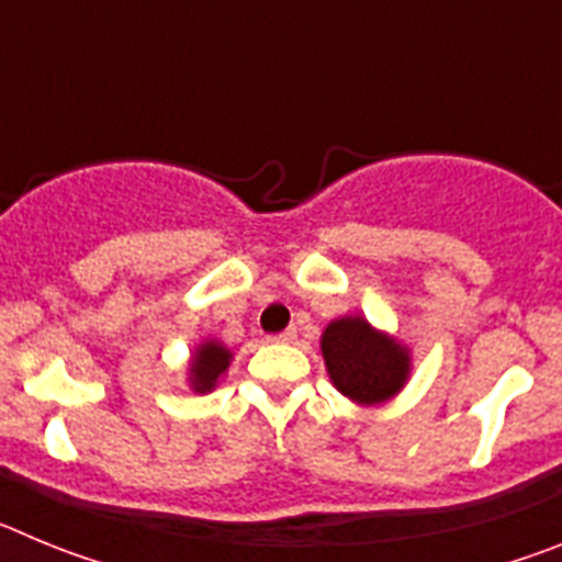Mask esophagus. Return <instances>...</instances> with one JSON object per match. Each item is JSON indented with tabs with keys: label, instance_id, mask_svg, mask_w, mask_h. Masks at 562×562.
I'll list each match as a JSON object with an SVG mask.
<instances>
[{
	"label": "esophagus",
	"instance_id": "34e87169",
	"mask_svg": "<svg viewBox=\"0 0 562 562\" xmlns=\"http://www.w3.org/2000/svg\"><path fill=\"white\" fill-rule=\"evenodd\" d=\"M270 340L272 342H292L295 340V329H286V331H281V335H272Z\"/></svg>",
	"mask_w": 562,
	"mask_h": 562
}]
</instances>
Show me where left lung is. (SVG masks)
<instances>
[{"label": "left lung", "mask_w": 562, "mask_h": 562, "mask_svg": "<svg viewBox=\"0 0 562 562\" xmlns=\"http://www.w3.org/2000/svg\"><path fill=\"white\" fill-rule=\"evenodd\" d=\"M321 355L331 385L366 408L394 400L411 376L408 346L362 315L335 317L321 335Z\"/></svg>", "instance_id": "1"}]
</instances>
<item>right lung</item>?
Returning a JSON list of instances; mask_svg holds the SVG:
<instances>
[{"instance_id": "add662e5", "label": "right lung", "mask_w": 562, "mask_h": 562, "mask_svg": "<svg viewBox=\"0 0 562 562\" xmlns=\"http://www.w3.org/2000/svg\"><path fill=\"white\" fill-rule=\"evenodd\" d=\"M233 360V351L227 349L225 342L216 340V337H207L202 340L196 349L191 351V360H188V385H191L193 394H207L220 385L222 376L227 374Z\"/></svg>"}]
</instances>
